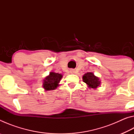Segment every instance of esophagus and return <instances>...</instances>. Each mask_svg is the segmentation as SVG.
I'll list each match as a JSON object with an SVG mask.
<instances>
[{"label": "esophagus", "mask_w": 134, "mask_h": 134, "mask_svg": "<svg viewBox=\"0 0 134 134\" xmlns=\"http://www.w3.org/2000/svg\"><path fill=\"white\" fill-rule=\"evenodd\" d=\"M70 73H71V74H74V72H75V70H73V69H71V70H70Z\"/></svg>", "instance_id": "esophagus-1"}]
</instances>
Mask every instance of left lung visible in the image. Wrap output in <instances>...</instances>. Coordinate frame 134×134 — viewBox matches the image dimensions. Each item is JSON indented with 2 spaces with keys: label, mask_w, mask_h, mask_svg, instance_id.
Instances as JSON below:
<instances>
[{
  "label": "left lung",
  "mask_w": 134,
  "mask_h": 134,
  "mask_svg": "<svg viewBox=\"0 0 134 134\" xmlns=\"http://www.w3.org/2000/svg\"><path fill=\"white\" fill-rule=\"evenodd\" d=\"M82 79L83 81L87 85V87L89 89H96L101 84L99 78L92 72H87L84 74Z\"/></svg>",
  "instance_id": "8db88e82"
}]
</instances>
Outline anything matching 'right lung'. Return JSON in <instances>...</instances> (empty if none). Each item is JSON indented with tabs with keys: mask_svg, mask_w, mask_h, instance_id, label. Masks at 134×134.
<instances>
[{
	"mask_svg": "<svg viewBox=\"0 0 134 134\" xmlns=\"http://www.w3.org/2000/svg\"><path fill=\"white\" fill-rule=\"evenodd\" d=\"M63 77L62 74L55 72H50L49 75L46 76L42 81V87L45 91L55 89L60 85L59 83Z\"/></svg>",
	"mask_w": 134,
	"mask_h": 134,
	"instance_id": "right-lung-1",
	"label": "right lung"
}]
</instances>
